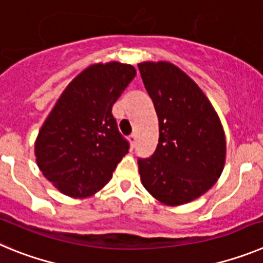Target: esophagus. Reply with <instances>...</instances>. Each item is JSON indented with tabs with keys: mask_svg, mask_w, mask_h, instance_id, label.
I'll use <instances>...</instances> for the list:
<instances>
[{
	"mask_svg": "<svg viewBox=\"0 0 263 263\" xmlns=\"http://www.w3.org/2000/svg\"><path fill=\"white\" fill-rule=\"evenodd\" d=\"M129 142H130V147H132V148L136 147V145H137V137L134 136V134H133V136L129 137Z\"/></svg>",
	"mask_w": 263,
	"mask_h": 263,
	"instance_id": "1",
	"label": "esophagus"
}]
</instances>
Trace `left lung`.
<instances>
[{
	"label": "left lung",
	"instance_id": "1",
	"mask_svg": "<svg viewBox=\"0 0 263 263\" xmlns=\"http://www.w3.org/2000/svg\"><path fill=\"white\" fill-rule=\"evenodd\" d=\"M138 68L159 121L157 150L147 159H138L141 182L166 205L194 201L224 170L221 121L199 85L175 64L142 62Z\"/></svg>",
	"mask_w": 263,
	"mask_h": 263
}]
</instances>
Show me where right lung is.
I'll use <instances>...</instances> for the list:
<instances>
[{
  "mask_svg": "<svg viewBox=\"0 0 263 263\" xmlns=\"http://www.w3.org/2000/svg\"><path fill=\"white\" fill-rule=\"evenodd\" d=\"M132 64L97 63L63 90L39 130L34 153L43 176L62 194L89 197L110 180L129 143L111 106L136 76Z\"/></svg>",
  "mask_w": 263,
  "mask_h": 263,
  "instance_id": "1",
  "label": "right lung"
}]
</instances>
